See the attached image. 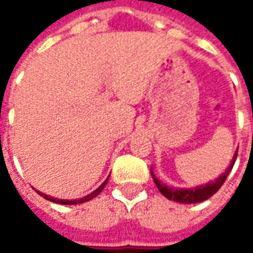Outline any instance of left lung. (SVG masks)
<instances>
[{"mask_svg":"<svg viewBox=\"0 0 253 253\" xmlns=\"http://www.w3.org/2000/svg\"><path fill=\"white\" fill-rule=\"evenodd\" d=\"M237 152H239V149L236 150L233 160H232V163L229 165L228 169L225 170L219 177H217L215 180L210 181V183H207L205 186L194 187V188H173V187L167 186L163 181H160L159 179L154 176L152 168H150V173H152V177H153L154 183H156V186H157V188L160 190V192H161L165 198H168L169 201L179 202V203H199V202H203L206 201V199H209V198H211V196L222 187V184L225 183V180H226V177H228L229 172L233 168L234 161L237 159Z\"/></svg>","mask_w":253,"mask_h":253,"instance_id":"left-lung-1","label":"left lung"}]
</instances>
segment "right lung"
Returning <instances> with one entry per match:
<instances>
[{
    "label": "right lung",
    "instance_id": "right-lung-1",
    "mask_svg": "<svg viewBox=\"0 0 253 253\" xmlns=\"http://www.w3.org/2000/svg\"><path fill=\"white\" fill-rule=\"evenodd\" d=\"M108 180V179H107ZM107 180L101 184V186L99 187V188H96V190L93 191V192H90V194H88L86 196H84V198H81V199H74V201H65V199H58V198H51V196L48 195H44V194H42V192H39V195H42L44 199H47V201L50 202H54V203H59V205H77V203H84V202H88L90 201V199H93L94 196H97L103 191V188L105 187V184H107Z\"/></svg>",
    "mask_w": 253,
    "mask_h": 253
}]
</instances>
